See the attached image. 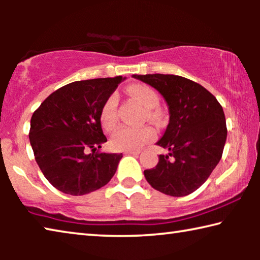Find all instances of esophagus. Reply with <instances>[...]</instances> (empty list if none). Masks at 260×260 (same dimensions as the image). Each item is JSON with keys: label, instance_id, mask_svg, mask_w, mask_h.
Wrapping results in <instances>:
<instances>
[{"label": "esophagus", "instance_id": "esophagus-1", "mask_svg": "<svg viewBox=\"0 0 260 260\" xmlns=\"http://www.w3.org/2000/svg\"><path fill=\"white\" fill-rule=\"evenodd\" d=\"M126 155H139L140 150H129V151H125Z\"/></svg>", "mask_w": 260, "mask_h": 260}]
</instances>
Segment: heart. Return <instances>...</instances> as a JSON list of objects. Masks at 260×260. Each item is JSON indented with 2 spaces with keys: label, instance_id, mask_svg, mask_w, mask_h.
<instances>
[{
  "label": "heart",
  "instance_id": "1",
  "mask_svg": "<svg viewBox=\"0 0 260 260\" xmlns=\"http://www.w3.org/2000/svg\"><path fill=\"white\" fill-rule=\"evenodd\" d=\"M126 91L132 99L140 103L143 108L148 109L146 111L148 119L157 120L159 118V113L156 110H153V108H156L159 104V96L153 88L136 83V85L127 87ZM117 105L118 98L116 94L110 95L103 104V108L101 110V124H102L104 129L112 131L116 127L118 122ZM155 129L149 126H144L139 129L129 128V127H119L112 134L110 144L114 150H139L149 142H151L152 140H155Z\"/></svg>",
  "mask_w": 260,
  "mask_h": 260
}]
</instances>
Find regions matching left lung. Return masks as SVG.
Returning <instances> with one entry per match:
<instances>
[{"instance_id": "obj_1", "label": "left lung", "mask_w": 260, "mask_h": 260, "mask_svg": "<svg viewBox=\"0 0 260 260\" xmlns=\"http://www.w3.org/2000/svg\"><path fill=\"white\" fill-rule=\"evenodd\" d=\"M165 99L170 122L157 144L169 149L156 167L144 171L152 188L166 195H189L203 184L221 159L227 138L225 113L203 86L174 74H134Z\"/></svg>"}]
</instances>
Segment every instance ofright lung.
<instances>
[{"label": "right lung", "instance_id": "add662e5", "mask_svg": "<svg viewBox=\"0 0 260 260\" xmlns=\"http://www.w3.org/2000/svg\"><path fill=\"white\" fill-rule=\"evenodd\" d=\"M124 80L119 76L71 82L34 111L28 136L35 160L59 191L85 195L105 186L116 173L122 153L95 150L107 142L101 110Z\"/></svg>", "mask_w": 260, "mask_h": 260}]
</instances>
